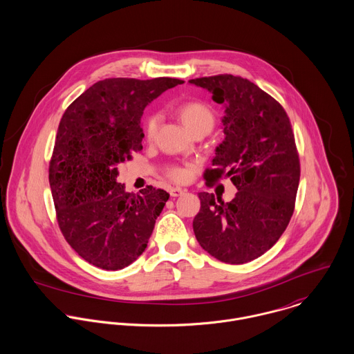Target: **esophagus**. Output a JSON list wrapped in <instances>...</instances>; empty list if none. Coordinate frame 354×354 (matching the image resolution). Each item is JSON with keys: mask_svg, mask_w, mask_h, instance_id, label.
Segmentation results:
<instances>
[{"mask_svg": "<svg viewBox=\"0 0 354 354\" xmlns=\"http://www.w3.org/2000/svg\"><path fill=\"white\" fill-rule=\"evenodd\" d=\"M184 192H185V189L178 188V187H173V188H170V189H169V194H170V196H173V198H177V196L183 195Z\"/></svg>", "mask_w": 354, "mask_h": 354, "instance_id": "1", "label": "esophagus"}]
</instances>
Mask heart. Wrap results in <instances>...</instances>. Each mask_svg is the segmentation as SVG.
I'll return each mask as SVG.
<instances>
[{"instance_id":"b5f03b06","label":"heart","mask_w":354,"mask_h":354,"mask_svg":"<svg viewBox=\"0 0 354 354\" xmlns=\"http://www.w3.org/2000/svg\"><path fill=\"white\" fill-rule=\"evenodd\" d=\"M178 113H180L183 122L191 132L199 127L212 128V125H214V114H212L211 109L202 102H187L180 106ZM158 124H159L158 114H151L147 117L146 124H145V132H146V138L149 140H152L155 138ZM188 176H189V167L174 166V167L169 169V177L173 178L174 181H184L185 178H188Z\"/></svg>"}]
</instances>
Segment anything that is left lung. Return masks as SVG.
<instances>
[{
	"label": "left lung",
	"instance_id": "8db88e82",
	"mask_svg": "<svg viewBox=\"0 0 354 354\" xmlns=\"http://www.w3.org/2000/svg\"><path fill=\"white\" fill-rule=\"evenodd\" d=\"M225 104L223 142L215 149L207 183L230 177L239 189L232 202L201 192L194 232L201 247L229 264L267 252L295 211L300 159L285 109L248 79L218 75L189 80Z\"/></svg>",
	"mask_w": 354,
	"mask_h": 354
}]
</instances>
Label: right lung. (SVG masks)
<instances>
[{"mask_svg": "<svg viewBox=\"0 0 354 354\" xmlns=\"http://www.w3.org/2000/svg\"><path fill=\"white\" fill-rule=\"evenodd\" d=\"M183 83L104 79L65 110L49 166L51 195L65 240L90 264L121 270L147 248L169 194L152 187L125 192L117 166L143 149L146 106Z\"/></svg>", "mask_w": 354, "mask_h": 354, "instance_id": "1", "label": "right lung"}]
</instances>
